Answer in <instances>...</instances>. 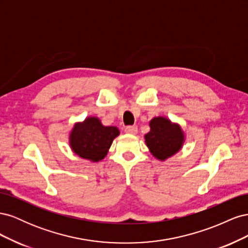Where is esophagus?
<instances>
[{
  "label": "esophagus",
  "mask_w": 248,
  "mask_h": 248,
  "mask_svg": "<svg viewBox=\"0 0 248 248\" xmlns=\"http://www.w3.org/2000/svg\"><path fill=\"white\" fill-rule=\"evenodd\" d=\"M125 132L129 134H136L138 132V127L137 126H127L125 128Z\"/></svg>",
  "instance_id": "1"
}]
</instances>
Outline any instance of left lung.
Masks as SVG:
<instances>
[{
	"label": "left lung",
	"mask_w": 248,
	"mask_h": 248,
	"mask_svg": "<svg viewBox=\"0 0 248 248\" xmlns=\"http://www.w3.org/2000/svg\"><path fill=\"white\" fill-rule=\"evenodd\" d=\"M150 128L145 136L146 145L157 159L166 160L181 149L184 133L178 124H172L164 117H157L150 121Z\"/></svg>",
	"instance_id": "left-lung-1"
}]
</instances>
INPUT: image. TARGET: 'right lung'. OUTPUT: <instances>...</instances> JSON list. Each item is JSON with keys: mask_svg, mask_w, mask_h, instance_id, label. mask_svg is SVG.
I'll return each instance as SVG.
<instances>
[{"mask_svg": "<svg viewBox=\"0 0 248 248\" xmlns=\"http://www.w3.org/2000/svg\"><path fill=\"white\" fill-rule=\"evenodd\" d=\"M119 134L117 127L103 126L98 118L90 117L74 125L69 138L70 146L81 158L96 162L104 158Z\"/></svg>", "mask_w": 248, "mask_h": 248, "instance_id": "1", "label": "right lung"}]
</instances>
